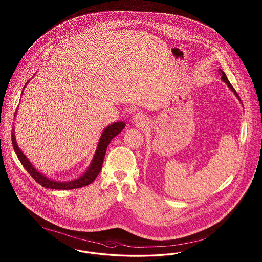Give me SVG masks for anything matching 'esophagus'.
<instances>
[{
    "label": "esophagus",
    "instance_id": "obj_1",
    "mask_svg": "<svg viewBox=\"0 0 262 262\" xmlns=\"http://www.w3.org/2000/svg\"><path fill=\"white\" fill-rule=\"evenodd\" d=\"M144 120H145V119H144V116L141 115V114H137V115H136V116L134 117V122H135L136 124H137V125H142L143 122H145Z\"/></svg>",
    "mask_w": 262,
    "mask_h": 262
}]
</instances>
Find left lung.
<instances>
[{
  "label": "left lung",
  "mask_w": 262,
  "mask_h": 262,
  "mask_svg": "<svg viewBox=\"0 0 262 262\" xmlns=\"http://www.w3.org/2000/svg\"><path fill=\"white\" fill-rule=\"evenodd\" d=\"M219 71H221V70H219ZM221 73H222V80H223V81H225V82H226V83L228 84V86H229V88H230V89H231V90H232V91H233V92L235 93V95L237 96V98H238V100H241L239 99V96L237 95V91L235 90V88H233V85H232V84L230 83V81L228 80V78H227V76H226V75H225L224 72H223V71H221ZM221 73H220V74H221Z\"/></svg>",
  "instance_id": "1"
}]
</instances>
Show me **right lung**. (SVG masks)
<instances>
[{"label": "right lung", "mask_w": 262, "mask_h": 262, "mask_svg": "<svg viewBox=\"0 0 262 262\" xmlns=\"http://www.w3.org/2000/svg\"><path fill=\"white\" fill-rule=\"evenodd\" d=\"M14 115H15V113H14ZM125 124L124 122H117V123H114L112 125L107 126L104 129L102 136L100 137L99 143H98L97 149L95 152V155L93 157V160L91 162V165L89 166L88 171L80 178L76 179L75 181H71V182H62H62H56V181L50 180L49 178H47L44 174H40L37 170L31 165V163L29 162V160L26 158L25 154L18 148L13 132L12 133V142H13L14 152L17 155V158L19 159V161L25 167V170L37 182L39 185H41L42 187H46V188H52V189H74V188H79V187L88 186L96 179V177L98 176L101 169H102L103 160H104V157L106 154L107 146L109 145L113 137L118 136L125 128Z\"/></svg>", "instance_id": "add662e5"}]
</instances>
